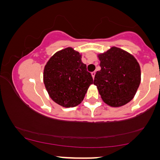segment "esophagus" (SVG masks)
Here are the masks:
<instances>
[{
  "mask_svg": "<svg viewBox=\"0 0 160 160\" xmlns=\"http://www.w3.org/2000/svg\"><path fill=\"white\" fill-rule=\"evenodd\" d=\"M95 75H96V72H91V75L92 77H93V78H94V77H95Z\"/></svg>",
  "mask_w": 160,
  "mask_h": 160,
  "instance_id": "esophagus-1",
  "label": "esophagus"
}]
</instances>
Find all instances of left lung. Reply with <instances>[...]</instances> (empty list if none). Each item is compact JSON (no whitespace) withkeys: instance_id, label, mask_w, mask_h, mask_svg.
Instances as JSON below:
<instances>
[{"instance_id":"left-lung-1","label":"left lung","mask_w":160,"mask_h":160,"mask_svg":"<svg viewBox=\"0 0 160 160\" xmlns=\"http://www.w3.org/2000/svg\"><path fill=\"white\" fill-rule=\"evenodd\" d=\"M101 70L93 84L107 104L118 107L133 98L141 82V68L133 56L120 48L112 47L98 55Z\"/></svg>"}]
</instances>
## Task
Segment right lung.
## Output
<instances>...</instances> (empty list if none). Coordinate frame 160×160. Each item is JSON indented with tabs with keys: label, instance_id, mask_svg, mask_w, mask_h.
I'll list each match as a JSON object with an SVG mask.
<instances>
[{
	"label": "right lung",
	"instance_id": "add662e5",
	"mask_svg": "<svg viewBox=\"0 0 160 160\" xmlns=\"http://www.w3.org/2000/svg\"><path fill=\"white\" fill-rule=\"evenodd\" d=\"M81 58L79 52L68 47L54 53L44 67L43 82L48 95L62 107L80 104L93 82Z\"/></svg>",
	"mask_w": 160,
	"mask_h": 160
}]
</instances>
